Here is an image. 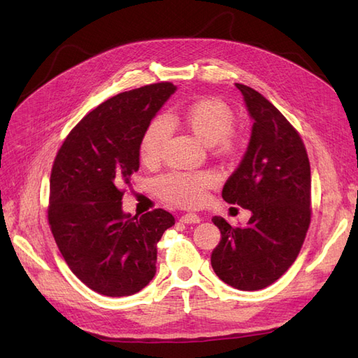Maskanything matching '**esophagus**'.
Masks as SVG:
<instances>
[{
	"instance_id": "1",
	"label": "esophagus",
	"mask_w": 358,
	"mask_h": 358,
	"mask_svg": "<svg viewBox=\"0 0 358 358\" xmlns=\"http://www.w3.org/2000/svg\"><path fill=\"white\" fill-rule=\"evenodd\" d=\"M200 221H201L200 216L196 213H185L180 216V222L183 224H199Z\"/></svg>"
}]
</instances>
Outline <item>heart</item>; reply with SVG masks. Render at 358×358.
I'll return each instance as SVG.
<instances>
[{
  "instance_id": "1",
  "label": "heart",
  "mask_w": 358,
  "mask_h": 358,
  "mask_svg": "<svg viewBox=\"0 0 358 358\" xmlns=\"http://www.w3.org/2000/svg\"><path fill=\"white\" fill-rule=\"evenodd\" d=\"M182 121L204 145H216L221 152H231L234 137V113L224 101L201 100L182 113ZM178 122L175 115L158 116L150 121L140 142V155L146 162H155L162 152L171 125ZM215 183L209 171H171L157 180L159 196L178 206L192 208L204 201L206 189Z\"/></svg>"
}]
</instances>
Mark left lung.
Returning a JSON list of instances; mask_svg holds the SVG:
<instances>
[{
    "label": "left lung",
    "instance_id": "obj_1",
    "mask_svg": "<svg viewBox=\"0 0 358 358\" xmlns=\"http://www.w3.org/2000/svg\"><path fill=\"white\" fill-rule=\"evenodd\" d=\"M252 117L251 138L222 199L251 210L245 227L212 221L221 242L210 263L221 280L242 291L268 287L296 262L310 224V166L296 128L264 96L236 83Z\"/></svg>",
    "mask_w": 358,
    "mask_h": 358
}]
</instances>
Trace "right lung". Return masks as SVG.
Listing matches in <instances>:
<instances>
[{
	"label": "right lung",
	"instance_id": "1",
	"mask_svg": "<svg viewBox=\"0 0 358 358\" xmlns=\"http://www.w3.org/2000/svg\"><path fill=\"white\" fill-rule=\"evenodd\" d=\"M175 91L161 82L112 96L71 129L53 161L52 234L71 272L99 294L124 297L145 288L157 272V243L175 225L162 209L140 218L122 210L142 137Z\"/></svg>",
	"mask_w": 358,
	"mask_h": 358
}]
</instances>
